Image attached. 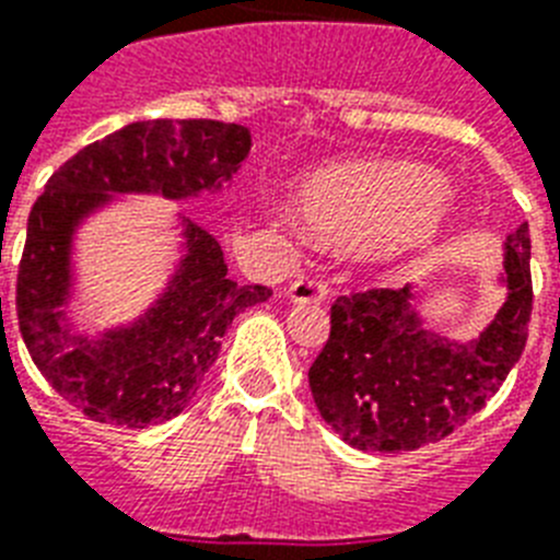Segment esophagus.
<instances>
[{
    "mask_svg": "<svg viewBox=\"0 0 560 560\" xmlns=\"http://www.w3.org/2000/svg\"><path fill=\"white\" fill-rule=\"evenodd\" d=\"M288 295L293 302H324L327 284L322 279H313V276H299L295 281H290Z\"/></svg>",
    "mask_w": 560,
    "mask_h": 560,
    "instance_id": "esophagus-1",
    "label": "esophagus"
}]
</instances>
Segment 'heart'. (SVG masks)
<instances>
[{
    "mask_svg": "<svg viewBox=\"0 0 560 560\" xmlns=\"http://www.w3.org/2000/svg\"><path fill=\"white\" fill-rule=\"evenodd\" d=\"M450 213V190L418 164H338L316 173L304 187V215L322 236L361 242L382 261L424 250Z\"/></svg>",
    "mask_w": 560,
    "mask_h": 560,
    "instance_id": "heart-1",
    "label": "heart"
}]
</instances>
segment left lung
<instances>
[{
    "label": "left lung",
    "instance_id": "1",
    "mask_svg": "<svg viewBox=\"0 0 560 560\" xmlns=\"http://www.w3.org/2000/svg\"><path fill=\"white\" fill-rule=\"evenodd\" d=\"M506 302L472 341L424 330L410 288L338 295L330 338L310 368V389L332 430L368 453L418 450L476 416L527 347L533 316L529 228L504 244Z\"/></svg>",
    "mask_w": 560,
    "mask_h": 560
}]
</instances>
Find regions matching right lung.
I'll return each instance as SVG.
<instances>
[{"label":"right lung","mask_w":560,"mask_h":560,"mask_svg":"<svg viewBox=\"0 0 560 560\" xmlns=\"http://www.w3.org/2000/svg\"><path fill=\"white\" fill-rule=\"evenodd\" d=\"M250 144V130L228 121H133L68 159L33 205L16 276L19 332L50 387L93 421L142 430L178 416L233 318L272 290L236 284L213 233L185 222L187 253L162 299L98 341L70 338L56 307L68 299L73 230L113 192L187 199L222 190Z\"/></svg>","instance_id":"add662e5"}]
</instances>
